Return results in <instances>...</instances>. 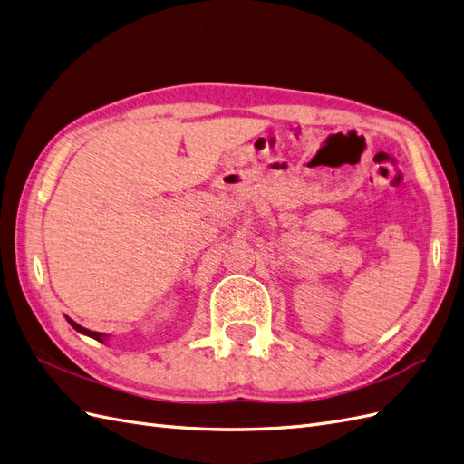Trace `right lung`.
Wrapping results in <instances>:
<instances>
[{
  "label": "right lung",
  "mask_w": 464,
  "mask_h": 464,
  "mask_svg": "<svg viewBox=\"0 0 464 464\" xmlns=\"http://www.w3.org/2000/svg\"><path fill=\"white\" fill-rule=\"evenodd\" d=\"M67 321H69V325H72L75 331H79V333H82V334L92 336V339H96V341H102V339H104L102 333H96V331H89V329H85V327H81V325H77V323H75L73 319H69V317H67Z\"/></svg>",
  "instance_id": "obj_1"
}]
</instances>
